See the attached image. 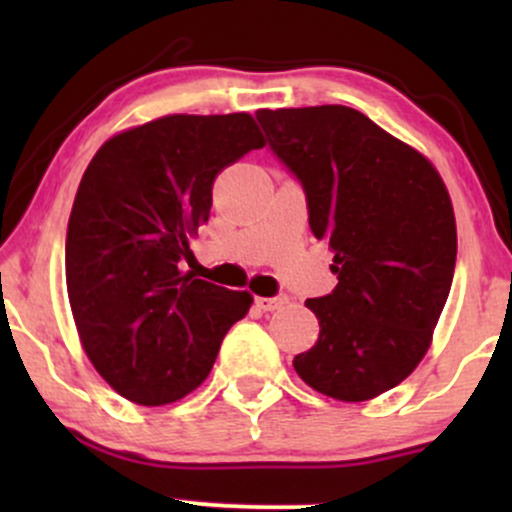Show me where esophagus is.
<instances>
[{"mask_svg":"<svg viewBox=\"0 0 512 512\" xmlns=\"http://www.w3.org/2000/svg\"><path fill=\"white\" fill-rule=\"evenodd\" d=\"M286 301H289V298H286V296H274V298L257 296V298H255V305H257V308H260V310H264V313H272V310L281 308V305H284Z\"/></svg>","mask_w":512,"mask_h":512,"instance_id":"esophagus-1","label":"esophagus"}]
</instances>
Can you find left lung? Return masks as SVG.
Masks as SVG:
<instances>
[{"mask_svg":"<svg viewBox=\"0 0 512 512\" xmlns=\"http://www.w3.org/2000/svg\"><path fill=\"white\" fill-rule=\"evenodd\" d=\"M257 120L301 180L339 279L305 301L320 337L293 368L320 395L368 402L409 378L433 342L457 257L448 187L424 154L346 105L264 108Z\"/></svg>","mask_w":512,"mask_h":512,"instance_id":"obj_1","label":"left lung"}]
</instances>
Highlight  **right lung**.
<instances>
[{
    "label": "right lung",
    "instance_id": "right-lung-1",
    "mask_svg": "<svg viewBox=\"0 0 512 512\" xmlns=\"http://www.w3.org/2000/svg\"><path fill=\"white\" fill-rule=\"evenodd\" d=\"M262 146L248 113L166 115L110 137L88 163L67 226L69 305L88 361L129 402L161 407L202 385L248 315V291L182 262L216 175Z\"/></svg>",
    "mask_w": 512,
    "mask_h": 512
}]
</instances>
